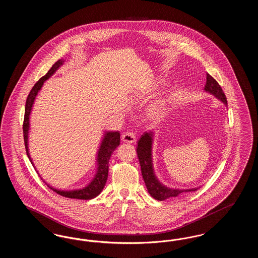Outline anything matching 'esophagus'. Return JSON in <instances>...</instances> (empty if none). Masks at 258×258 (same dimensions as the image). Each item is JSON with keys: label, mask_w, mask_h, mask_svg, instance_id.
Instances as JSON below:
<instances>
[{"label": "esophagus", "mask_w": 258, "mask_h": 258, "mask_svg": "<svg viewBox=\"0 0 258 258\" xmlns=\"http://www.w3.org/2000/svg\"><path fill=\"white\" fill-rule=\"evenodd\" d=\"M122 139L124 142H127V143H134L136 140V135L135 133L133 132H126L122 135Z\"/></svg>", "instance_id": "1"}]
</instances>
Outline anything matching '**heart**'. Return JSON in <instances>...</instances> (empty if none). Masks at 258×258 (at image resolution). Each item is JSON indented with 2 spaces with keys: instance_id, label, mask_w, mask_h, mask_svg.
<instances>
[{
  "instance_id": "heart-1",
  "label": "heart",
  "mask_w": 258,
  "mask_h": 258,
  "mask_svg": "<svg viewBox=\"0 0 258 258\" xmlns=\"http://www.w3.org/2000/svg\"><path fill=\"white\" fill-rule=\"evenodd\" d=\"M160 113H161V110H160V109H157V110H156V114L160 115Z\"/></svg>"
}]
</instances>
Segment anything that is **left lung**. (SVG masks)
Instances as JSON below:
<instances>
[{"label":"left lung","instance_id":"obj_1","mask_svg":"<svg viewBox=\"0 0 258 258\" xmlns=\"http://www.w3.org/2000/svg\"><path fill=\"white\" fill-rule=\"evenodd\" d=\"M205 91L210 94L214 95L216 98L221 99V101L227 104L226 97L218 83V81L212 77L210 74H207L206 77V85ZM153 134L152 133H145L140 137L137 142V156L140 161L141 166V173L144 179L145 184L147 186L148 191L151 197H154L157 200H165L167 198L178 197L180 194L187 192V191H196L197 188H190V189H172L168 188L160 184L158 179L155 176L154 169H153V161H152V140H153Z\"/></svg>","mask_w":258,"mask_h":258}]
</instances>
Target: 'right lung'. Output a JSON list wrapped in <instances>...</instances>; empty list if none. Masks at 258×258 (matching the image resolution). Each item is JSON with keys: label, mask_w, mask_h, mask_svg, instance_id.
Segmentation results:
<instances>
[{"label": "right lung", "mask_w": 258, "mask_h": 258, "mask_svg": "<svg viewBox=\"0 0 258 258\" xmlns=\"http://www.w3.org/2000/svg\"><path fill=\"white\" fill-rule=\"evenodd\" d=\"M63 61L62 60H58L56 61L52 68L48 71V73L42 76L37 83L32 88L27 100H26V105H25V115L24 122H23V135H24L25 148H26V153L28 155L29 160H32L29 155L28 151V133H29V116L31 113V109L34 103V100L37 97V92L40 90L41 86L43 85V82L48 79L52 74H54L60 66L62 64ZM120 145V133L119 132H108L104 135V138L102 139L101 145L99 147L98 153V171L93 179V181L90 184L87 185L86 187L81 188V189H76V190H58L56 188L50 187L52 190H54L56 194L60 195L61 197H68V198H73V199H83V200H89L92 198H95L98 197V195L101 192L103 189L105 183L107 181L108 177V163H109V159H110L112 153L114 150ZM33 163V162H32Z\"/></svg>", "instance_id": "add662e5"}]
</instances>
